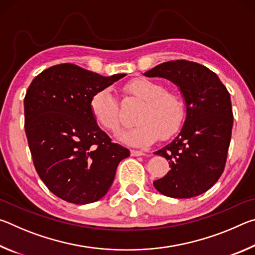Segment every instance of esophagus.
<instances>
[{
	"label": "esophagus",
	"instance_id": "obj_1",
	"mask_svg": "<svg viewBox=\"0 0 255 255\" xmlns=\"http://www.w3.org/2000/svg\"><path fill=\"white\" fill-rule=\"evenodd\" d=\"M130 154H131V156H144L145 155L143 150H136V149H132Z\"/></svg>",
	"mask_w": 255,
	"mask_h": 255
}]
</instances>
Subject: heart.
I'll return each instance as SVG.
<instances>
[{"label":"heart","instance_id":"heart-1","mask_svg":"<svg viewBox=\"0 0 255 255\" xmlns=\"http://www.w3.org/2000/svg\"><path fill=\"white\" fill-rule=\"evenodd\" d=\"M127 96L143 102L138 110L136 126L119 132V139L132 146H148L159 137L169 138L178 132L187 116L183 97L167 91L156 81L136 79L125 85ZM90 109L96 122L107 130L116 131L120 126L118 99L110 89H102L91 99Z\"/></svg>","mask_w":255,"mask_h":255}]
</instances>
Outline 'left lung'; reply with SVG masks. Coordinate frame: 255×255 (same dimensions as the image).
Returning <instances> with one entry per match:
<instances>
[{
    "label": "left lung",
    "mask_w": 255,
    "mask_h": 255,
    "mask_svg": "<svg viewBox=\"0 0 255 255\" xmlns=\"http://www.w3.org/2000/svg\"><path fill=\"white\" fill-rule=\"evenodd\" d=\"M145 75L173 82L187 105L179 135L155 152L169 161L171 170L154 181V187L171 198L199 196L217 182L225 169L233 128L230 93L213 71L190 60L162 63Z\"/></svg>",
    "instance_id": "8db88e82"
}]
</instances>
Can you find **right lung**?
<instances>
[{
	"instance_id": "1",
	"label": "right lung",
	"mask_w": 255,
	"mask_h": 255,
	"mask_svg": "<svg viewBox=\"0 0 255 255\" xmlns=\"http://www.w3.org/2000/svg\"><path fill=\"white\" fill-rule=\"evenodd\" d=\"M126 74L101 76L74 64L34 77L24 97V129L38 175L55 196L76 205L106 195L129 150L98 126L90 102Z\"/></svg>"
}]
</instances>
